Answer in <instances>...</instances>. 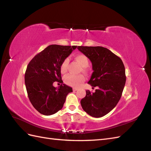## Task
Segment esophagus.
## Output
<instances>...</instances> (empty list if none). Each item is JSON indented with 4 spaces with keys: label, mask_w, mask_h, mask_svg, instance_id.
I'll use <instances>...</instances> for the list:
<instances>
[{
    "label": "esophagus",
    "mask_w": 151,
    "mask_h": 151,
    "mask_svg": "<svg viewBox=\"0 0 151 151\" xmlns=\"http://www.w3.org/2000/svg\"><path fill=\"white\" fill-rule=\"evenodd\" d=\"M77 90V88H73V91H76Z\"/></svg>",
    "instance_id": "1"
}]
</instances>
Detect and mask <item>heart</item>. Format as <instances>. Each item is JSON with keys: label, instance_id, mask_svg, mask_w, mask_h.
<instances>
[{"label": "heart", "instance_id": "heart-1", "mask_svg": "<svg viewBox=\"0 0 151 151\" xmlns=\"http://www.w3.org/2000/svg\"><path fill=\"white\" fill-rule=\"evenodd\" d=\"M75 58L83 67H86L88 66L89 60L88 57H87L85 55L81 53L77 54L75 55ZM68 62H69V60H68V58H65L64 60L62 61L60 67V72L62 74H65L67 72ZM84 81V77L83 75L68 74L64 78L65 83L71 86H78L83 83Z\"/></svg>", "mask_w": 151, "mask_h": 151}]
</instances>
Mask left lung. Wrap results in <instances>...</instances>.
I'll list each match as a JSON object with an SVG mask.
<instances>
[{"instance_id":"8db88e82","label":"left lung","mask_w":151,"mask_h":151,"mask_svg":"<svg viewBox=\"0 0 151 151\" xmlns=\"http://www.w3.org/2000/svg\"><path fill=\"white\" fill-rule=\"evenodd\" d=\"M92 63L93 72L88 82L95 92L86 91L81 104L84 110L95 118L106 115L116 106L126 82L125 69L121 58L103 47H77Z\"/></svg>"}]
</instances>
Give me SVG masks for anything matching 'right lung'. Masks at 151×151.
Listing matches in <instances>:
<instances>
[{"label": "right lung", "instance_id": "1", "mask_svg": "<svg viewBox=\"0 0 151 151\" xmlns=\"http://www.w3.org/2000/svg\"><path fill=\"white\" fill-rule=\"evenodd\" d=\"M76 48L49 45L35 55L27 66L24 76L27 93L32 105L42 115H51L60 110L67 94L72 92V88L65 84L58 88L53 84L62 81L61 63Z\"/></svg>", "mask_w": 151, "mask_h": 151}]
</instances>
